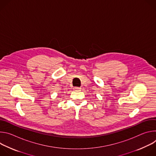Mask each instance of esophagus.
<instances>
[{"label": "esophagus", "instance_id": "esophagus-1", "mask_svg": "<svg viewBox=\"0 0 156 156\" xmlns=\"http://www.w3.org/2000/svg\"><path fill=\"white\" fill-rule=\"evenodd\" d=\"M74 89V90H80V87H74L73 88Z\"/></svg>", "mask_w": 156, "mask_h": 156}]
</instances>
